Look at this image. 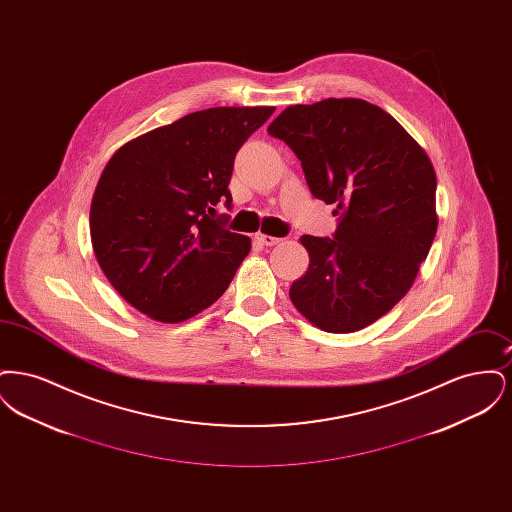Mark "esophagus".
Instances as JSON below:
<instances>
[{
    "mask_svg": "<svg viewBox=\"0 0 512 512\" xmlns=\"http://www.w3.org/2000/svg\"><path fill=\"white\" fill-rule=\"evenodd\" d=\"M255 240H257L261 245H267V247H270V245L280 244V238L268 236V234H263V232H257V234H255Z\"/></svg>",
    "mask_w": 512,
    "mask_h": 512,
    "instance_id": "34e87169",
    "label": "esophagus"
}]
</instances>
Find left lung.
I'll use <instances>...</instances> for the list:
<instances>
[{
    "label": "left lung",
    "instance_id": "left-lung-1",
    "mask_svg": "<svg viewBox=\"0 0 512 512\" xmlns=\"http://www.w3.org/2000/svg\"><path fill=\"white\" fill-rule=\"evenodd\" d=\"M301 161L311 194L336 203L334 238L303 236L307 272L290 299L313 326L349 334L411 290L436 238V172L426 151L378 105L330 98L290 105L268 126Z\"/></svg>",
    "mask_w": 512,
    "mask_h": 512
}]
</instances>
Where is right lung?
<instances>
[{"label":"right lung","instance_id":"right-lung-1","mask_svg":"<svg viewBox=\"0 0 512 512\" xmlns=\"http://www.w3.org/2000/svg\"><path fill=\"white\" fill-rule=\"evenodd\" d=\"M274 107H213L146 132L99 176L90 234L99 267L134 309L165 324L195 317L230 286L251 240L209 219L234 159Z\"/></svg>","mask_w":512,"mask_h":512}]
</instances>
